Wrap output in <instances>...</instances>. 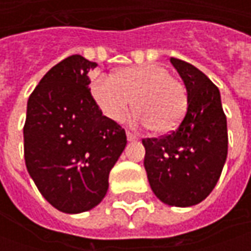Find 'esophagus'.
<instances>
[{"instance_id":"obj_1","label":"esophagus","mask_w":251,"mask_h":251,"mask_svg":"<svg viewBox=\"0 0 251 251\" xmlns=\"http://www.w3.org/2000/svg\"><path fill=\"white\" fill-rule=\"evenodd\" d=\"M127 140L128 141H137L138 140V137L134 134V132H131V131H127Z\"/></svg>"}]
</instances>
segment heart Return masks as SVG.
<instances>
[{"instance_id": "heart-1", "label": "heart", "mask_w": 251, "mask_h": 251, "mask_svg": "<svg viewBox=\"0 0 251 251\" xmlns=\"http://www.w3.org/2000/svg\"><path fill=\"white\" fill-rule=\"evenodd\" d=\"M91 89L106 117L123 120L134 103L138 109L132 117L134 123L150 126L156 134L175 130L187 110L184 85L159 64L126 67L116 75H98Z\"/></svg>"}]
</instances>
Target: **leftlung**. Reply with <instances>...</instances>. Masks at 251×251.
Wrapping results in <instances>:
<instances>
[{"label": "left lung", "instance_id": "left-lung-1", "mask_svg": "<svg viewBox=\"0 0 251 251\" xmlns=\"http://www.w3.org/2000/svg\"><path fill=\"white\" fill-rule=\"evenodd\" d=\"M187 89V111L175 131L145 138L144 166L162 202L191 207L214 190L227 155L226 116L219 89L194 65L172 57Z\"/></svg>", "mask_w": 251, "mask_h": 251}]
</instances>
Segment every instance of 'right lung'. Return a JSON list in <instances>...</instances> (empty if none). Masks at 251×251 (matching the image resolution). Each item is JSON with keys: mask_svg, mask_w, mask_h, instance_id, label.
<instances>
[{"mask_svg": "<svg viewBox=\"0 0 251 251\" xmlns=\"http://www.w3.org/2000/svg\"><path fill=\"white\" fill-rule=\"evenodd\" d=\"M96 67L79 54L70 55L44 75L27 100L26 169L42 196L65 214L100 202L127 145L124 128L101 114L88 88V73Z\"/></svg>", "mask_w": 251, "mask_h": 251, "instance_id": "1", "label": "right lung"}]
</instances>
